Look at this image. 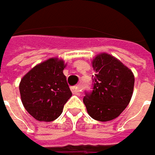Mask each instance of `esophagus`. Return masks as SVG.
<instances>
[{
    "instance_id": "obj_1",
    "label": "esophagus",
    "mask_w": 155,
    "mask_h": 155,
    "mask_svg": "<svg viewBox=\"0 0 155 155\" xmlns=\"http://www.w3.org/2000/svg\"><path fill=\"white\" fill-rule=\"evenodd\" d=\"M71 91H72V94H73L79 95V94H80V92H81V88H80V87H78V86L73 87L71 88Z\"/></svg>"
}]
</instances>
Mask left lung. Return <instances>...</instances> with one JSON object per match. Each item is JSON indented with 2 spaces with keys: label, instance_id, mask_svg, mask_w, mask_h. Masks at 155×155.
<instances>
[{
  "label": "left lung",
  "instance_id": "left-lung-1",
  "mask_svg": "<svg viewBox=\"0 0 155 155\" xmlns=\"http://www.w3.org/2000/svg\"><path fill=\"white\" fill-rule=\"evenodd\" d=\"M95 71L93 88L86 92L83 102L88 114L95 120L117 118L130 102L135 78L132 71L113 56L102 53L93 61Z\"/></svg>",
  "mask_w": 155,
  "mask_h": 155
}]
</instances>
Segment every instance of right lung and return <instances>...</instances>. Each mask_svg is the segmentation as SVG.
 <instances>
[{"label": "right lung", "mask_w": 155, "mask_h": 155, "mask_svg": "<svg viewBox=\"0 0 155 155\" xmlns=\"http://www.w3.org/2000/svg\"><path fill=\"white\" fill-rule=\"evenodd\" d=\"M63 61L49 59L36 65L19 84L21 101L29 114L39 121H52L71 97Z\"/></svg>", "instance_id": "right-lung-1"}]
</instances>
